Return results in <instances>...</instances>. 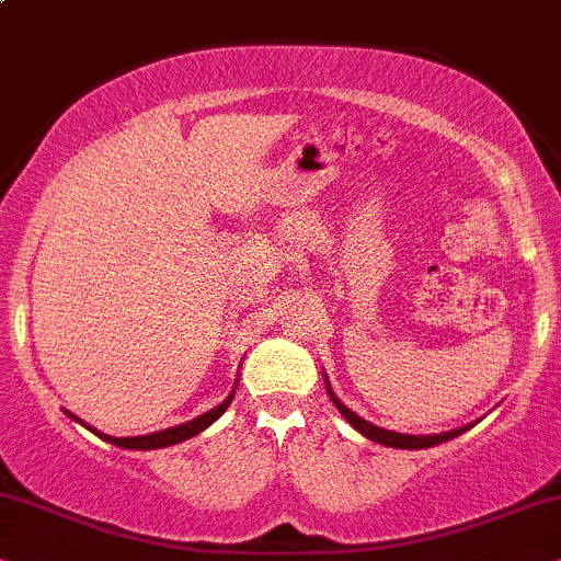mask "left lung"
I'll use <instances>...</instances> for the list:
<instances>
[{
    "label": "left lung",
    "mask_w": 561,
    "mask_h": 561,
    "mask_svg": "<svg viewBox=\"0 0 561 561\" xmlns=\"http://www.w3.org/2000/svg\"><path fill=\"white\" fill-rule=\"evenodd\" d=\"M329 382V380H325ZM329 388V386H325ZM329 396H331V401H333V407H336L339 411H342L344 414V420L352 424L354 430L357 432H363L365 437H370L373 443H380V445H388V448H407V450H420V448H432V445H439V443H445V439H453V437H458L460 432H466L469 427H460V430H453V432H443V435H427V437H416V435H401V432H391V430H382V427H375V424H370V422H365L363 416L359 414H354L352 409H346L342 401L336 399V396L331 393V388H329Z\"/></svg>",
    "instance_id": "left-lung-1"
}]
</instances>
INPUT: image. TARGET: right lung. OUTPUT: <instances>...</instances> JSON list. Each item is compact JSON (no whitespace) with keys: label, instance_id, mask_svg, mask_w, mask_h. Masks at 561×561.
<instances>
[{"label":"right lung","instance_id":"right-lung-1","mask_svg":"<svg viewBox=\"0 0 561 561\" xmlns=\"http://www.w3.org/2000/svg\"><path fill=\"white\" fill-rule=\"evenodd\" d=\"M230 401H232V396H228V399L219 403L217 409H211V411H207V414L196 416V420H191V422H186V424H179V427H170V430H162V432H152V435H141V437H111V435H103V432L88 427V424H84V422H82V424H84V427H88L90 432H95L98 437L105 439V443L118 445V448H129V450H154V448H168V445L183 443V439L194 437V435H198V432H202V430H207L211 422L219 420V416L225 414V409L230 407ZM69 416H72L75 422H80L75 414H69Z\"/></svg>","mask_w":561,"mask_h":561}]
</instances>
